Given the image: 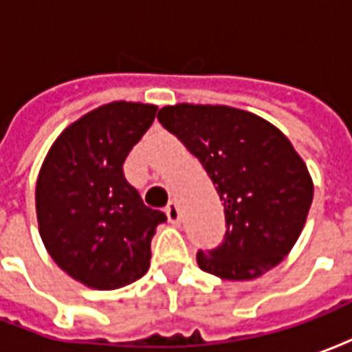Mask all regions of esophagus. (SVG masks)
<instances>
[{"label": "esophagus", "instance_id": "34e87169", "mask_svg": "<svg viewBox=\"0 0 352 352\" xmlns=\"http://www.w3.org/2000/svg\"><path fill=\"white\" fill-rule=\"evenodd\" d=\"M166 214H168V221L171 222V224H179V222H181V209H179V206H177L175 201L168 204V207H166Z\"/></svg>", "mask_w": 352, "mask_h": 352}]
</instances>
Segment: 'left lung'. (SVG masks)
Returning a JSON list of instances; mask_svg holds the SVG:
<instances>
[{
	"mask_svg": "<svg viewBox=\"0 0 352 352\" xmlns=\"http://www.w3.org/2000/svg\"><path fill=\"white\" fill-rule=\"evenodd\" d=\"M160 124L199 160L224 201L226 234L196 254L207 273L249 280L277 265L300 237L313 201L303 160L264 118L226 105H168Z\"/></svg>",
	"mask_w": 352,
	"mask_h": 352,
	"instance_id": "obj_1",
	"label": "left lung"
}]
</instances>
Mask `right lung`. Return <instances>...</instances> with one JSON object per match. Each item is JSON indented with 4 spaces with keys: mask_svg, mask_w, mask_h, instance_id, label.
I'll return each instance as SVG.
<instances>
[{
    "mask_svg": "<svg viewBox=\"0 0 352 352\" xmlns=\"http://www.w3.org/2000/svg\"><path fill=\"white\" fill-rule=\"evenodd\" d=\"M156 107L113 101L94 109L50 146L35 186L39 234L67 275L98 290L141 279L151 241L168 217L143 204L124 162L151 128Z\"/></svg>",
    "mask_w": 352,
    "mask_h": 352,
    "instance_id": "1",
    "label": "right lung"
}]
</instances>
